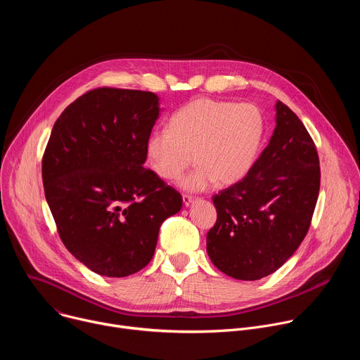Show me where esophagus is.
<instances>
[{"mask_svg":"<svg viewBox=\"0 0 360 360\" xmlns=\"http://www.w3.org/2000/svg\"><path fill=\"white\" fill-rule=\"evenodd\" d=\"M182 200H184L185 207H189V205L193 202V198L189 196V195H182Z\"/></svg>","mask_w":360,"mask_h":360,"instance_id":"obj_1","label":"esophagus"}]
</instances>
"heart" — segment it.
Returning <instances> with one entry per match:
<instances>
[{
	"label": "heart",
	"mask_w": 360,
	"mask_h": 360,
	"mask_svg": "<svg viewBox=\"0 0 360 360\" xmlns=\"http://www.w3.org/2000/svg\"><path fill=\"white\" fill-rule=\"evenodd\" d=\"M264 128L262 112L253 104L199 98L171 117L168 131L149 134L146 160L165 181L178 179L193 160L198 168L179 182L189 192L208 189L215 181L231 185L250 169Z\"/></svg>",
	"instance_id": "obj_1"
}]
</instances>
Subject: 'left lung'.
Instances as JSON below:
<instances>
[{
	"instance_id": "8db88e82",
	"label": "left lung",
	"mask_w": 360,
	"mask_h": 360,
	"mask_svg": "<svg viewBox=\"0 0 360 360\" xmlns=\"http://www.w3.org/2000/svg\"><path fill=\"white\" fill-rule=\"evenodd\" d=\"M276 127L246 176L214 196L218 212L207 235L212 264L239 281L278 271L309 229L321 186L316 146L281 101Z\"/></svg>"
}]
</instances>
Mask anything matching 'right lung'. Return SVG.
I'll use <instances>...</instances> for the list:
<instances>
[{"mask_svg": "<svg viewBox=\"0 0 360 360\" xmlns=\"http://www.w3.org/2000/svg\"><path fill=\"white\" fill-rule=\"evenodd\" d=\"M160 96L98 88L60 115L42 158V184L65 248L92 272L124 278L145 268L162 222L182 198L143 168Z\"/></svg>", "mask_w": 360, "mask_h": 360, "instance_id": "1", "label": "right lung"}]
</instances>
